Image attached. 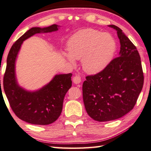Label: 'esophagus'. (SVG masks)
I'll return each instance as SVG.
<instances>
[{
  "mask_svg": "<svg viewBox=\"0 0 151 151\" xmlns=\"http://www.w3.org/2000/svg\"><path fill=\"white\" fill-rule=\"evenodd\" d=\"M81 81V80L80 76H74V77H73V83H74L75 84H79V83H80Z\"/></svg>",
  "mask_w": 151,
  "mask_h": 151,
  "instance_id": "34e87169",
  "label": "esophagus"
}]
</instances>
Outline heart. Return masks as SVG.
Instances as JSON below:
<instances>
[{
  "instance_id": "obj_1",
  "label": "heart",
  "mask_w": 151,
  "mask_h": 151,
  "mask_svg": "<svg viewBox=\"0 0 151 151\" xmlns=\"http://www.w3.org/2000/svg\"><path fill=\"white\" fill-rule=\"evenodd\" d=\"M67 48L68 52H62L64 57L73 65L76 64V60L81 59L83 70L93 74L101 72L110 64L116 42L110 33L89 28L79 31L71 37Z\"/></svg>"
}]
</instances>
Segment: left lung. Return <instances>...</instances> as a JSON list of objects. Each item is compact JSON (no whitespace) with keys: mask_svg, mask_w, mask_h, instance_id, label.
Returning <instances> with one entry per match:
<instances>
[{"mask_svg":"<svg viewBox=\"0 0 151 151\" xmlns=\"http://www.w3.org/2000/svg\"><path fill=\"white\" fill-rule=\"evenodd\" d=\"M120 42L118 57L83 83V99L87 112L94 120L118 119L132 110L144 82L140 55L137 48L123 31L114 25Z\"/></svg>","mask_w":151,"mask_h":151,"instance_id":"8db88e82","label":"left lung"}]
</instances>
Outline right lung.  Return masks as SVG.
Segmentation results:
<instances>
[{
	"label": "right lung",
	"mask_w": 151,
	"mask_h": 151,
	"mask_svg": "<svg viewBox=\"0 0 151 151\" xmlns=\"http://www.w3.org/2000/svg\"><path fill=\"white\" fill-rule=\"evenodd\" d=\"M53 24L47 27H32L20 37L8 53L3 87L11 109L21 119L31 124L49 125L60 115L64 96L72 87V73L56 75L49 83L40 89L29 91L18 83L15 72L16 60L25 40L36 33H50L58 30Z\"/></svg>",
	"instance_id": "right-lung-1"
}]
</instances>
